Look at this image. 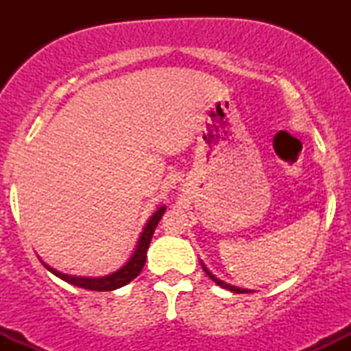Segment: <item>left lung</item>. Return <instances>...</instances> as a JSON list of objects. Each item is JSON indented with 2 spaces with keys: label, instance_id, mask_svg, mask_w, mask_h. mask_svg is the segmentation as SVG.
I'll use <instances>...</instances> for the list:
<instances>
[{
  "label": "left lung",
  "instance_id": "1",
  "mask_svg": "<svg viewBox=\"0 0 351 351\" xmlns=\"http://www.w3.org/2000/svg\"><path fill=\"white\" fill-rule=\"evenodd\" d=\"M201 265H203V271L208 274V277L211 280H215L217 285H219V287H223V289H228V291H231V292H236V293H249V292H252V291H249V289H241V287H236V285H231V284H226V282H223V280H219L217 279L216 276H213L211 272H209V269H206V265H204L203 263H201Z\"/></svg>",
  "mask_w": 351,
  "mask_h": 351
}]
</instances>
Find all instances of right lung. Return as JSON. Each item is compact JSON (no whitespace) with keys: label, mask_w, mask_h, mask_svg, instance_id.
Here are the masks:
<instances>
[{"label":"right lung","mask_w":351,"mask_h":351,"mask_svg":"<svg viewBox=\"0 0 351 351\" xmlns=\"http://www.w3.org/2000/svg\"><path fill=\"white\" fill-rule=\"evenodd\" d=\"M165 211H167V208L160 206L155 213H153L150 219H148L147 226L143 229V232L140 234L135 252L132 254L128 263L122 265V267H120L119 271H115L114 274H108V276H104V277H77V276H67V274L56 271V269H52L51 265H47L46 263H43L44 267H46L49 272L54 274V276H58L59 279L69 282L72 285H77V287L87 289V291L107 292V291H115V289L119 287H123V285H127L128 282L134 280L135 277L142 272L145 261H147V251H148V245H150L152 236L153 232H155L156 224L160 223V219H162V216L165 215Z\"/></svg>","instance_id":"right-lung-1"}]
</instances>
